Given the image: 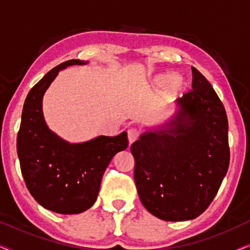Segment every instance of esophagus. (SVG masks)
<instances>
[{"label": "esophagus", "mask_w": 250, "mask_h": 250, "mask_svg": "<svg viewBox=\"0 0 250 250\" xmlns=\"http://www.w3.org/2000/svg\"><path fill=\"white\" fill-rule=\"evenodd\" d=\"M139 135H140L139 129H136V128H129L128 131H127V138H128L129 145L134 142L135 140H138Z\"/></svg>", "instance_id": "obj_1"}]
</instances>
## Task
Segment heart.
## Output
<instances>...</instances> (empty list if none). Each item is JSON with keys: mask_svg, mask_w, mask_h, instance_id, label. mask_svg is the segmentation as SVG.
Instances as JSON below:
<instances>
[{"mask_svg": "<svg viewBox=\"0 0 250 250\" xmlns=\"http://www.w3.org/2000/svg\"><path fill=\"white\" fill-rule=\"evenodd\" d=\"M150 85L156 90L165 87L168 94H176L182 90L184 81L180 75H168L158 74L150 80Z\"/></svg>", "mask_w": 250, "mask_h": 250, "instance_id": "1", "label": "heart"}]
</instances>
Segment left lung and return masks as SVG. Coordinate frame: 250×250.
<instances>
[{
	"instance_id": "8db88e82",
	"label": "left lung",
	"mask_w": 250,
	"mask_h": 250,
	"mask_svg": "<svg viewBox=\"0 0 250 250\" xmlns=\"http://www.w3.org/2000/svg\"><path fill=\"white\" fill-rule=\"evenodd\" d=\"M175 114L148 127L131 146L140 200L164 221L193 220L209 206L230 163L227 112L216 92L192 67V91Z\"/></svg>"
}]
</instances>
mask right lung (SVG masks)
<instances>
[{
    "mask_svg": "<svg viewBox=\"0 0 250 250\" xmlns=\"http://www.w3.org/2000/svg\"><path fill=\"white\" fill-rule=\"evenodd\" d=\"M86 63L77 59L64 61L29 91L17 138V152L27 189L41 206L58 214H80L93 206L112 157L128 146L126 132L70 143L46 125L42 105L44 93L60 70Z\"/></svg>",
    "mask_w": 250,
    "mask_h": 250,
    "instance_id": "add662e5",
    "label": "right lung"
}]
</instances>
